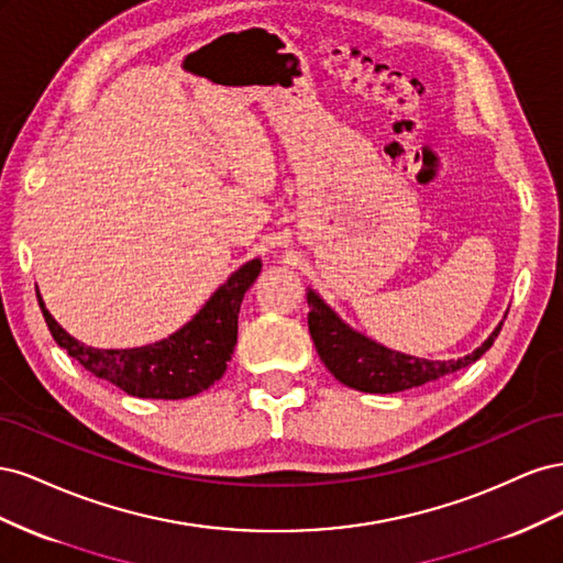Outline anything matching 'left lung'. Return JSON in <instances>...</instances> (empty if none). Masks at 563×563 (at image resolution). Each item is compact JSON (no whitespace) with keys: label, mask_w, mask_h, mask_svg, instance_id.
Segmentation results:
<instances>
[{"label":"left lung","mask_w":563,"mask_h":563,"mask_svg":"<svg viewBox=\"0 0 563 563\" xmlns=\"http://www.w3.org/2000/svg\"><path fill=\"white\" fill-rule=\"evenodd\" d=\"M308 327L323 366L333 373L335 380L352 389L371 391V395H389V391L420 387L465 368L479 360L503 329L500 321L496 331L484 340L482 347H476L467 356L449 362H432L422 360V356L389 350L368 335L354 331L312 288H308Z\"/></svg>","instance_id":"left-lung-1"}]
</instances>
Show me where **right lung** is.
Returning a JSON list of instances; mask_svg holds the SVG:
<instances>
[{"label":"right lung","instance_id":"add662e5","mask_svg":"<svg viewBox=\"0 0 563 563\" xmlns=\"http://www.w3.org/2000/svg\"><path fill=\"white\" fill-rule=\"evenodd\" d=\"M261 267V258L244 263L176 333L141 347L84 345L51 317L40 291L37 300L56 343L96 378L141 399H187L223 378L236 345V319L244 294L258 279Z\"/></svg>","mask_w":563,"mask_h":563}]
</instances>
